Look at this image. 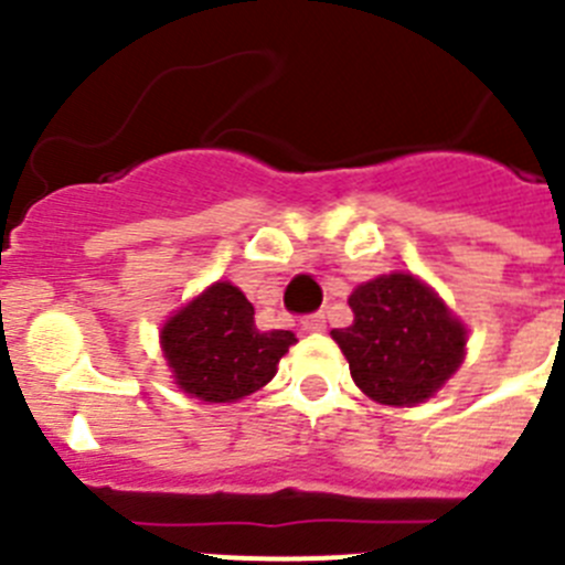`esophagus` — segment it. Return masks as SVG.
<instances>
[{"label":"esophagus","mask_w":565,"mask_h":565,"mask_svg":"<svg viewBox=\"0 0 565 565\" xmlns=\"http://www.w3.org/2000/svg\"><path fill=\"white\" fill-rule=\"evenodd\" d=\"M326 313L319 311V313H311V317H306L302 319V331H308V333H319V331H326Z\"/></svg>","instance_id":"34e87169"}]
</instances>
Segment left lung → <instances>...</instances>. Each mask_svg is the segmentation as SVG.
Masks as SVG:
<instances>
[{
  "label": "left lung",
  "instance_id": "obj_1",
  "mask_svg": "<svg viewBox=\"0 0 565 565\" xmlns=\"http://www.w3.org/2000/svg\"><path fill=\"white\" fill-rule=\"evenodd\" d=\"M353 326L331 337L364 396L391 407L427 402L461 367L467 328L413 274L393 271L351 294Z\"/></svg>",
  "mask_w": 565,
  "mask_h": 565
}]
</instances>
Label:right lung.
I'll list each match as a JSON object with an SVG mask.
<instances>
[{
	"instance_id": "1",
	"label": "right lung",
	"mask_w": 565,
	"mask_h": 565,
	"mask_svg": "<svg viewBox=\"0 0 565 565\" xmlns=\"http://www.w3.org/2000/svg\"><path fill=\"white\" fill-rule=\"evenodd\" d=\"M297 342L291 331H259L254 306L232 282H214L161 331L174 384L192 398L226 404L259 391Z\"/></svg>"
}]
</instances>
